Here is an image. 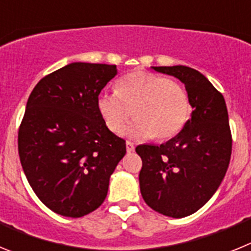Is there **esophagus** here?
<instances>
[{
    "label": "esophagus",
    "mask_w": 251,
    "mask_h": 251,
    "mask_svg": "<svg viewBox=\"0 0 251 251\" xmlns=\"http://www.w3.org/2000/svg\"><path fill=\"white\" fill-rule=\"evenodd\" d=\"M126 147H127V152H133L134 151V143H132L130 141L126 142Z\"/></svg>",
    "instance_id": "34e87169"
}]
</instances>
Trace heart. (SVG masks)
Masks as SVG:
<instances>
[{
    "mask_svg": "<svg viewBox=\"0 0 251 251\" xmlns=\"http://www.w3.org/2000/svg\"><path fill=\"white\" fill-rule=\"evenodd\" d=\"M100 117L109 130L126 128L133 138L154 137L166 141L177 136L187 123L191 106L185 88L163 75L133 72L117 81L115 93H101L97 100Z\"/></svg>",
    "mask_w": 251,
    "mask_h": 251,
    "instance_id": "obj_1",
    "label": "heart"
}]
</instances>
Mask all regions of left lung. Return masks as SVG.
<instances>
[{"label":"left lung","instance_id":"obj_1","mask_svg":"<svg viewBox=\"0 0 251 251\" xmlns=\"http://www.w3.org/2000/svg\"><path fill=\"white\" fill-rule=\"evenodd\" d=\"M185 84L191 119L161 146L139 145V186L143 200L166 216L181 219L212 197L225 177L232 138L223 94L201 73L188 66H153Z\"/></svg>","mask_w":251,"mask_h":251}]
</instances>
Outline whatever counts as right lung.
Listing matches in <instances>:
<instances>
[{"label": "right lung", "instance_id": "add662e5", "mask_svg": "<svg viewBox=\"0 0 251 251\" xmlns=\"http://www.w3.org/2000/svg\"><path fill=\"white\" fill-rule=\"evenodd\" d=\"M117 66L72 63L44 76L28 97L19 154L28 183L50 210L81 217L103 203L126 141L110 132L97 100Z\"/></svg>", "mask_w": 251, "mask_h": 251}]
</instances>
